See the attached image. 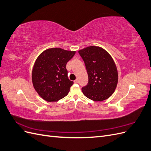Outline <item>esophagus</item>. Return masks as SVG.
<instances>
[{"mask_svg":"<svg viewBox=\"0 0 151 151\" xmlns=\"http://www.w3.org/2000/svg\"><path fill=\"white\" fill-rule=\"evenodd\" d=\"M74 84H77V83H78V80L76 79L75 81H74Z\"/></svg>","mask_w":151,"mask_h":151,"instance_id":"obj_1","label":"esophagus"}]
</instances>
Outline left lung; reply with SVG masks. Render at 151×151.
Segmentation results:
<instances>
[{"instance_id": "obj_1", "label": "left lung", "mask_w": 151, "mask_h": 151, "mask_svg": "<svg viewBox=\"0 0 151 151\" xmlns=\"http://www.w3.org/2000/svg\"><path fill=\"white\" fill-rule=\"evenodd\" d=\"M88 74V83L82 88L85 96L95 101L109 98L118 83V72L115 62L106 50L91 46L79 51Z\"/></svg>"}]
</instances>
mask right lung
<instances>
[{"label": "right lung", "mask_w": 151, "mask_h": 151, "mask_svg": "<svg viewBox=\"0 0 151 151\" xmlns=\"http://www.w3.org/2000/svg\"><path fill=\"white\" fill-rule=\"evenodd\" d=\"M76 52L60 48H50L36 59L32 71V81L38 94L49 102L57 101L69 92L73 82L68 78L67 63Z\"/></svg>", "instance_id": "1"}]
</instances>
